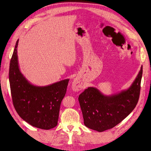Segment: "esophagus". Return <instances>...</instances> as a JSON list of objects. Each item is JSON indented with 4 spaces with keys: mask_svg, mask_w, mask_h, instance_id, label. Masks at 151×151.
Returning a JSON list of instances; mask_svg holds the SVG:
<instances>
[{
    "mask_svg": "<svg viewBox=\"0 0 151 151\" xmlns=\"http://www.w3.org/2000/svg\"><path fill=\"white\" fill-rule=\"evenodd\" d=\"M85 88V85L80 78L78 77V78H76L75 79H74L72 83L73 90L78 91L81 90L82 89H83Z\"/></svg>",
    "mask_w": 151,
    "mask_h": 151,
    "instance_id": "1",
    "label": "esophagus"
}]
</instances>
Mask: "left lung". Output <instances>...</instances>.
<instances>
[{"label": "left lung", "instance_id": "1", "mask_svg": "<svg viewBox=\"0 0 151 151\" xmlns=\"http://www.w3.org/2000/svg\"><path fill=\"white\" fill-rule=\"evenodd\" d=\"M142 66L127 90L105 95L95 87H88L81 93L78 101L84 124L89 129L103 132L114 127L132 111L140 95Z\"/></svg>", "mask_w": 151, "mask_h": 151}]
</instances>
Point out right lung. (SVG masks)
Wrapping results in <instances>:
<instances>
[{
    "instance_id": "1",
    "label": "right lung",
    "mask_w": 151,
    "mask_h": 151,
    "mask_svg": "<svg viewBox=\"0 0 151 151\" xmlns=\"http://www.w3.org/2000/svg\"><path fill=\"white\" fill-rule=\"evenodd\" d=\"M17 41L9 66V78L13 105L17 113L33 127L49 130L58 124L61 101L69 79L44 86L34 85L19 69Z\"/></svg>"
}]
</instances>
